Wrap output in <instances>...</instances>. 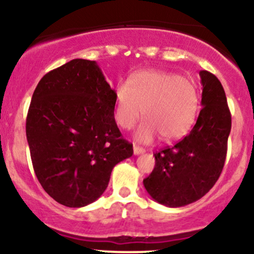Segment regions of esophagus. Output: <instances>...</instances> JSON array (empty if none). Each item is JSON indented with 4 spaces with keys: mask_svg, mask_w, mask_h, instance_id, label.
I'll return each instance as SVG.
<instances>
[{
    "mask_svg": "<svg viewBox=\"0 0 254 254\" xmlns=\"http://www.w3.org/2000/svg\"><path fill=\"white\" fill-rule=\"evenodd\" d=\"M143 153H144L143 148H141V147H138V145L133 144V154H135V155H139V154H143Z\"/></svg>",
    "mask_w": 254,
    "mask_h": 254,
    "instance_id": "34e87169",
    "label": "esophagus"
}]
</instances>
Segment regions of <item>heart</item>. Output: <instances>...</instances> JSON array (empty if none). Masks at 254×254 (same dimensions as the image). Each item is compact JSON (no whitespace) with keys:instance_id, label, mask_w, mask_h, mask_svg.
Wrapping results in <instances>:
<instances>
[{"instance_id":"heart-1","label":"heart","mask_w":254,"mask_h":254,"mask_svg":"<svg viewBox=\"0 0 254 254\" xmlns=\"http://www.w3.org/2000/svg\"><path fill=\"white\" fill-rule=\"evenodd\" d=\"M198 105V89L190 78L148 69L117 87L115 121L122 129L129 130L142 113L145 119L137 130V139L149 143L159 133L162 141L171 142L190 131Z\"/></svg>"}]
</instances>
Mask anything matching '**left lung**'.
<instances>
[{
    "label": "left lung",
    "instance_id": "left-lung-1",
    "mask_svg": "<svg viewBox=\"0 0 254 254\" xmlns=\"http://www.w3.org/2000/svg\"><path fill=\"white\" fill-rule=\"evenodd\" d=\"M202 110L188 136L155 156V167L143 185L154 200L179 208L200 199L223 170L232 127L224 89L211 72L199 71Z\"/></svg>",
    "mask_w": 254,
    "mask_h": 254
}]
</instances>
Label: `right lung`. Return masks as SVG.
<instances>
[{
  "label": "right lung",
  "instance_id": "add662e5",
  "mask_svg": "<svg viewBox=\"0 0 254 254\" xmlns=\"http://www.w3.org/2000/svg\"><path fill=\"white\" fill-rule=\"evenodd\" d=\"M116 92L95 61L72 60L34 89L26 136L40 185L56 202L81 208L97 200L118 162L133 154L115 121Z\"/></svg>",
  "mask_w": 254,
  "mask_h": 254
}]
</instances>
